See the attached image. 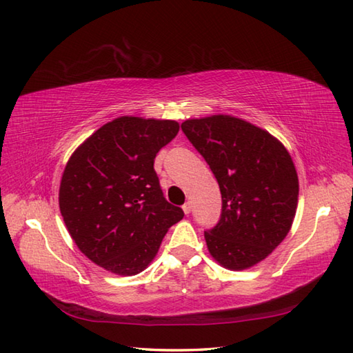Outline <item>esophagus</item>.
<instances>
[{
    "label": "esophagus",
    "instance_id": "obj_1",
    "mask_svg": "<svg viewBox=\"0 0 353 353\" xmlns=\"http://www.w3.org/2000/svg\"><path fill=\"white\" fill-rule=\"evenodd\" d=\"M191 208H192V206H191V203H190V201H186V203H185V205L182 206V209H183V212H185L186 215H188V214L191 212Z\"/></svg>",
    "mask_w": 353,
    "mask_h": 353
}]
</instances>
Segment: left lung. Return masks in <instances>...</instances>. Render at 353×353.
<instances>
[{"mask_svg":"<svg viewBox=\"0 0 353 353\" xmlns=\"http://www.w3.org/2000/svg\"><path fill=\"white\" fill-rule=\"evenodd\" d=\"M182 130L221 192L220 220L205 232L209 253L229 270L253 267L294 220L299 179L290 153L268 132L230 115L186 119Z\"/></svg>","mask_w":353,"mask_h":353,"instance_id":"8db88e82","label":"left lung"}]
</instances>
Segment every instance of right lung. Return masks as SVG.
Here are the masks:
<instances>
[{
	"label": "right lung",
	"mask_w": 353,
	"mask_h": 353,
	"mask_svg": "<svg viewBox=\"0 0 353 353\" xmlns=\"http://www.w3.org/2000/svg\"><path fill=\"white\" fill-rule=\"evenodd\" d=\"M179 132L171 119L119 117L92 133L66 163L59 206L81 253L119 276L141 273L182 208L163 197L154 157Z\"/></svg>",
	"instance_id": "1"
}]
</instances>
